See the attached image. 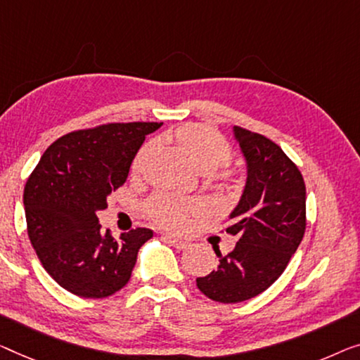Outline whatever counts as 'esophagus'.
<instances>
[{
    "instance_id": "34e87169",
    "label": "esophagus",
    "mask_w": 360,
    "mask_h": 360,
    "mask_svg": "<svg viewBox=\"0 0 360 360\" xmlns=\"http://www.w3.org/2000/svg\"><path fill=\"white\" fill-rule=\"evenodd\" d=\"M165 239L168 240V243L173 245V248L179 249V250H184L189 248V240H184V239H179V238H174V236H165Z\"/></svg>"
}]
</instances>
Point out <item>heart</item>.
Masks as SVG:
<instances>
[{
	"mask_svg": "<svg viewBox=\"0 0 360 360\" xmlns=\"http://www.w3.org/2000/svg\"><path fill=\"white\" fill-rule=\"evenodd\" d=\"M176 141H178L189 158L194 162L200 171H212L218 166L226 165L231 160V147L226 142L221 134L214 129L203 126V124H187L179 127L174 132ZM150 152V143L143 146L141 152L137 153L134 168H139L142 160L147 157ZM198 210V203L192 200H184V198L160 194L153 197L147 203V212L155 221L162 226L171 229H182L187 223L189 213Z\"/></svg>",
	"mask_w": 360,
	"mask_h": 360,
	"instance_id": "heart-1",
	"label": "heart"
}]
</instances>
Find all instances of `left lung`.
<instances>
[{
  "label": "left lung",
  "instance_id": "left-lung-1",
  "mask_svg": "<svg viewBox=\"0 0 360 360\" xmlns=\"http://www.w3.org/2000/svg\"><path fill=\"white\" fill-rule=\"evenodd\" d=\"M245 160L248 178L226 233L236 248L219 257L210 275L197 278L207 297L236 304L259 296L281 276L305 231V184L302 174L280 146L260 134L233 127Z\"/></svg>",
  "mask_w": 360,
  "mask_h": 360
}]
</instances>
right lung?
<instances>
[{
    "mask_svg": "<svg viewBox=\"0 0 360 360\" xmlns=\"http://www.w3.org/2000/svg\"><path fill=\"white\" fill-rule=\"evenodd\" d=\"M163 122H115L66 134L41 155L24 189L27 231L41 265L66 291L108 297L124 288L152 229L115 239L96 212L127 179L148 134Z\"/></svg>",
    "mask_w": 360,
    "mask_h": 360,
    "instance_id": "add662e5",
    "label": "right lung"
}]
</instances>
